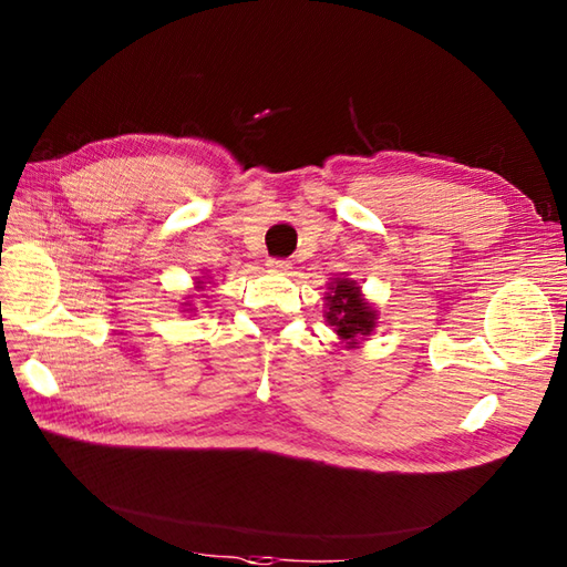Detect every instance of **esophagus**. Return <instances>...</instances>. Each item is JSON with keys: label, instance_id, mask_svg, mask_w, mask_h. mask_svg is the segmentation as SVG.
<instances>
[{"label": "esophagus", "instance_id": "esophagus-1", "mask_svg": "<svg viewBox=\"0 0 567 567\" xmlns=\"http://www.w3.org/2000/svg\"><path fill=\"white\" fill-rule=\"evenodd\" d=\"M290 260H285V258H270L268 260V268L270 270H277V272H285V270H290Z\"/></svg>", "mask_w": 567, "mask_h": 567}]
</instances>
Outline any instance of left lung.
Returning <instances> with one entry per match:
<instances>
[{"mask_svg": "<svg viewBox=\"0 0 567 567\" xmlns=\"http://www.w3.org/2000/svg\"><path fill=\"white\" fill-rule=\"evenodd\" d=\"M327 319L341 339L355 343L360 336H368L375 327V311L360 299V287L353 280H336L331 285Z\"/></svg>", "mask_w": 567, "mask_h": 567, "instance_id": "obj_1", "label": "left lung"}]
</instances>
